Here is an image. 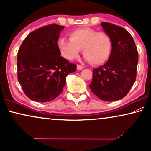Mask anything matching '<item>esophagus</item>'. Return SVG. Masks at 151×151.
Here are the masks:
<instances>
[{"label": "esophagus", "instance_id": "34e87169", "mask_svg": "<svg viewBox=\"0 0 151 151\" xmlns=\"http://www.w3.org/2000/svg\"><path fill=\"white\" fill-rule=\"evenodd\" d=\"M83 66L79 65H77V70H81L82 69H83Z\"/></svg>", "mask_w": 151, "mask_h": 151}]
</instances>
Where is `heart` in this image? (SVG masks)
Masks as SVG:
<instances>
[{"label": "heart", "instance_id": "1", "mask_svg": "<svg viewBox=\"0 0 151 151\" xmlns=\"http://www.w3.org/2000/svg\"><path fill=\"white\" fill-rule=\"evenodd\" d=\"M61 56L68 60L77 58L83 49L85 59L94 65L104 63L110 57L112 40L108 33L91 28H82L70 33V40L62 37L58 41Z\"/></svg>", "mask_w": 151, "mask_h": 151}]
</instances>
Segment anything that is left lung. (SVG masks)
<instances>
[{
  "label": "left lung",
  "instance_id": "1",
  "mask_svg": "<svg viewBox=\"0 0 151 151\" xmlns=\"http://www.w3.org/2000/svg\"><path fill=\"white\" fill-rule=\"evenodd\" d=\"M101 26L112 40V50L105 64L93 70L90 88L100 100L107 102L125 97L134 84L138 51L132 35L125 28L108 22Z\"/></svg>",
  "mask_w": 151,
  "mask_h": 151
}]
</instances>
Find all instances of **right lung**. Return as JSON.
Listing matches in <instances>:
<instances>
[{
	"label": "right lung",
	"instance_id": "obj_1",
	"mask_svg": "<svg viewBox=\"0 0 151 151\" xmlns=\"http://www.w3.org/2000/svg\"><path fill=\"white\" fill-rule=\"evenodd\" d=\"M63 26L51 24L28 34L17 53V76L30 100L50 102L62 93L66 77L77 65L60 56L59 35Z\"/></svg>",
	"mask_w": 151,
	"mask_h": 151
}]
</instances>
